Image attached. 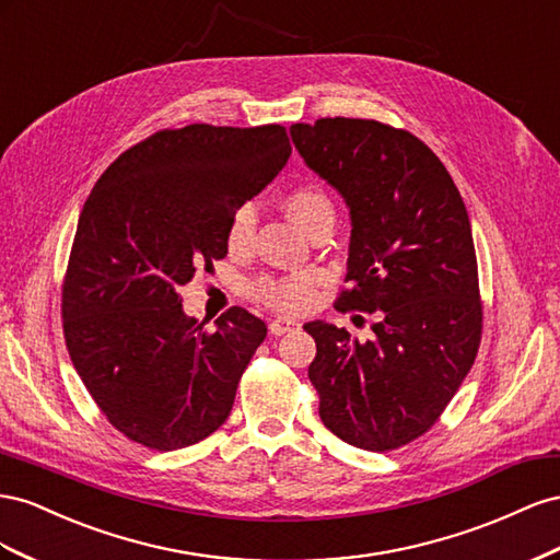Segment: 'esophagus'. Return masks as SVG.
I'll return each instance as SVG.
<instances>
[{"instance_id": "34e87169", "label": "esophagus", "mask_w": 560, "mask_h": 560, "mask_svg": "<svg viewBox=\"0 0 560 560\" xmlns=\"http://www.w3.org/2000/svg\"><path fill=\"white\" fill-rule=\"evenodd\" d=\"M295 328H300V324L295 322V318L277 316L275 322H269V332H271V335H285V332H291V330H295Z\"/></svg>"}]
</instances>
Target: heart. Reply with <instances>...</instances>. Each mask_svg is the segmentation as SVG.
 <instances>
[{
  "label": "heart",
  "instance_id": "1",
  "mask_svg": "<svg viewBox=\"0 0 560 560\" xmlns=\"http://www.w3.org/2000/svg\"><path fill=\"white\" fill-rule=\"evenodd\" d=\"M281 206L285 215H289L298 230L307 236L322 225H332L335 220V206L332 199L326 195V189L316 183H300L285 191ZM255 230V213L250 206H242L228 228V246L232 250H244L250 246ZM316 285L314 275H291V277H265L253 283V295L262 300L265 305L275 307L279 312H300L310 305L312 293Z\"/></svg>",
  "mask_w": 560,
  "mask_h": 560
}]
</instances>
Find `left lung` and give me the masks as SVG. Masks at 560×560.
<instances>
[{
	"label": "left lung",
	"instance_id": "left-lung-1",
	"mask_svg": "<svg viewBox=\"0 0 560 560\" xmlns=\"http://www.w3.org/2000/svg\"><path fill=\"white\" fill-rule=\"evenodd\" d=\"M305 164L351 218L340 312L375 314L371 340L310 322V380L335 436L385 453L422 436L451 404L481 345L483 307L469 215L420 138L373 119L291 126Z\"/></svg>",
	"mask_w": 560,
	"mask_h": 560
}]
</instances>
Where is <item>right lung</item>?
<instances>
[{
	"mask_svg": "<svg viewBox=\"0 0 560 560\" xmlns=\"http://www.w3.org/2000/svg\"><path fill=\"white\" fill-rule=\"evenodd\" d=\"M291 156L279 124H189L119 154L77 222L62 283L74 369L109 424L152 451L199 443L228 420L267 335L232 307L209 332L180 289L228 255L232 215Z\"/></svg>",
	"mask_w": 560,
	"mask_h": 560,
	"instance_id": "1",
	"label": "right lung"
}]
</instances>
